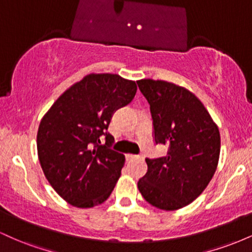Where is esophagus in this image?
<instances>
[{
    "mask_svg": "<svg viewBox=\"0 0 252 252\" xmlns=\"http://www.w3.org/2000/svg\"><path fill=\"white\" fill-rule=\"evenodd\" d=\"M126 158H128V160H135V158H143V156L142 155H134V154H128L126 155Z\"/></svg>",
    "mask_w": 252,
    "mask_h": 252,
    "instance_id": "1",
    "label": "esophagus"
}]
</instances>
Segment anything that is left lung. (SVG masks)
<instances>
[{"mask_svg": "<svg viewBox=\"0 0 252 252\" xmlns=\"http://www.w3.org/2000/svg\"><path fill=\"white\" fill-rule=\"evenodd\" d=\"M150 105L155 144L166 156L146 158L148 170L137 182L147 201L174 211L195 200L215 175L220 135L209 111L192 92L163 80L137 82Z\"/></svg>", "mask_w": 252, "mask_h": 252, "instance_id": "obj_1", "label": "left lung"}]
</instances>
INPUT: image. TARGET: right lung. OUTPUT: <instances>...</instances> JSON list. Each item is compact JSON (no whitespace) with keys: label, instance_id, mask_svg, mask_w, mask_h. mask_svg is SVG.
Wrapping results in <instances>:
<instances>
[{"label":"right lung","instance_id":"add662e5","mask_svg":"<svg viewBox=\"0 0 252 252\" xmlns=\"http://www.w3.org/2000/svg\"><path fill=\"white\" fill-rule=\"evenodd\" d=\"M136 90L135 82L118 74H89L43 116L36 136L40 164L68 204L94 207L114 190L126 158L111 149L115 138L108 128L115 111L134 99Z\"/></svg>","mask_w":252,"mask_h":252}]
</instances>
